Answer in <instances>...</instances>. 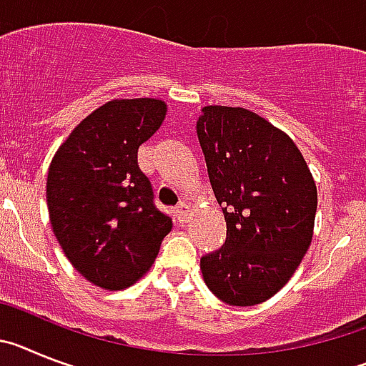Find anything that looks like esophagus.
<instances>
[{"instance_id": "obj_1", "label": "esophagus", "mask_w": 366, "mask_h": 366, "mask_svg": "<svg viewBox=\"0 0 366 366\" xmlns=\"http://www.w3.org/2000/svg\"><path fill=\"white\" fill-rule=\"evenodd\" d=\"M174 214H177L179 222H184L187 217H189V206H187L186 202H180V204L177 206V209H174Z\"/></svg>"}]
</instances>
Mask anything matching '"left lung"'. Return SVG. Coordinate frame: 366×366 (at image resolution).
Here are the masks:
<instances>
[{
    "label": "left lung",
    "mask_w": 366,
    "mask_h": 366,
    "mask_svg": "<svg viewBox=\"0 0 366 366\" xmlns=\"http://www.w3.org/2000/svg\"><path fill=\"white\" fill-rule=\"evenodd\" d=\"M227 241L201 258L212 293L230 306L274 297L313 239L317 186L293 139L265 117L209 104L197 122Z\"/></svg>",
    "instance_id": "left-lung-1"
}]
</instances>
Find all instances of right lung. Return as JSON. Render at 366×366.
Wrapping results in <instances>:
<instances>
[{"mask_svg": "<svg viewBox=\"0 0 366 366\" xmlns=\"http://www.w3.org/2000/svg\"><path fill=\"white\" fill-rule=\"evenodd\" d=\"M165 114L167 104L152 97L108 101L51 160L46 197L53 234L71 265L107 291L136 284L173 228L138 167V147Z\"/></svg>", "mask_w": 366, "mask_h": 366, "instance_id": "add662e5", "label": "right lung"}]
</instances>
